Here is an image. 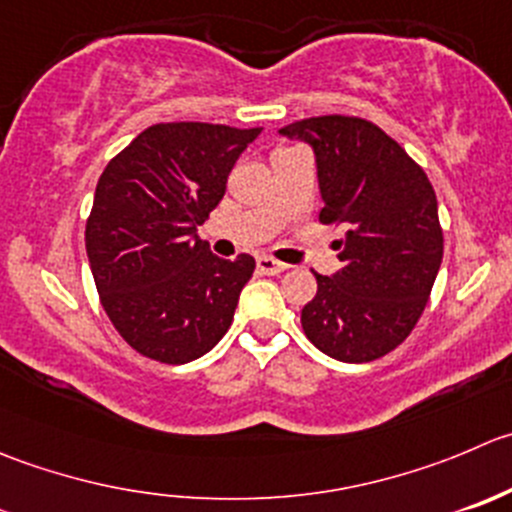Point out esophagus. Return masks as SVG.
I'll list each match as a JSON object with an SVG mask.
<instances>
[{
	"mask_svg": "<svg viewBox=\"0 0 512 512\" xmlns=\"http://www.w3.org/2000/svg\"><path fill=\"white\" fill-rule=\"evenodd\" d=\"M257 270H260L262 275H282V272L287 270V265L285 262H277V260H272V257L262 255V257H257Z\"/></svg>",
	"mask_w": 512,
	"mask_h": 512,
	"instance_id": "1",
	"label": "esophagus"
}]
</instances>
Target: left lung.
<instances>
[{
    "label": "left lung",
    "instance_id": "obj_1",
    "mask_svg": "<svg viewBox=\"0 0 512 512\" xmlns=\"http://www.w3.org/2000/svg\"><path fill=\"white\" fill-rule=\"evenodd\" d=\"M315 152L325 207L322 225H340L342 267L317 275L302 307L307 340L340 362L388 355L413 332L443 262L438 200L423 167L377 124L345 114L282 127Z\"/></svg>",
    "mask_w": 512,
    "mask_h": 512
}]
</instances>
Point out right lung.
<instances>
[{"label": "right lung", "mask_w": 512, "mask_h": 512, "mask_svg": "<svg viewBox=\"0 0 512 512\" xmlns=\"http://www.w3.org/2000/svg\"><path fill=\"white\" fill-rule=\"evenodd\" d=\"M260 127L152 124L109 160L84 242L104 312L140 355L185 365L235 317L255 257L222 260L197 237Z\"/></svg>", "instance_id": "right-lung-1"}]
</instances>
